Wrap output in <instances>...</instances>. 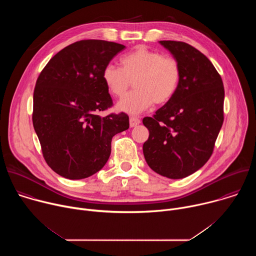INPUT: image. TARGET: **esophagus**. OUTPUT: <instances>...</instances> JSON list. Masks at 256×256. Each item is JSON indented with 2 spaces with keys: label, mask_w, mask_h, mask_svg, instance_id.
Masks as SVG:
<instances>
[{
  "label": "esophagus",
  "mask_w": 256,
  "mask_h": 256,
  "mask_svg": "<svg viewBox=\"0 0 256 256\" xmlns=\"http://www.w3.org/2000/svg\"><path fill=\"white\" fill-rule=\"evenodd\" d=\"M140 124V120L136 116H130V128H134Z\"/></svg>",
  "instance_id": "1"
}]
</instances>
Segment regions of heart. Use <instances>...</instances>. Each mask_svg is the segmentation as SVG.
I'll use <instances>...</instances> for the list:
<instances>
[{"label":"heart","mask_w":256,"mask_h":256,"mask_svg":"<svg viewBox=\"0 0 256 256\" xmlns=\"http://www.w3.org/2000/svg\"><path fill=\"white\" fill-rule=\"evenodd\" d=\"M122 68L109 64L102 70V80L116 97H122L134 81L132 92L126 95L118 104L120 112L138 114L155 102L165 104L176 94L181 68L173 56L152 50L144 46H136L120 60Z\"/></svg>","instance_id":"obj_1"}]
</instances>
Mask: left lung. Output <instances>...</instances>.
I'll return each mask as SVG.
<instances>
[{"mask_svg":"<svg viewBox=\"0 0 256 256\" xmlns=\"http://www.w3.org/2000/svg\"><path fill=\"white\" fill-rule=\"evenodd\" d=\"M179 62L181 80L174 97L144 118L149 138L142 152L150 168L170 179L202 168L212 154L224 122V85L210 60L182 42H159Z\"/></svg>","mask_w":256,"mask_h":256,"instance_id":"1","label":"left lung"}]
</instances>
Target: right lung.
<instances>
[{
  "label": "right lung",
  "instance_id": "1",
  "mask_svg": "<svg viewBox=\"0 0 256 256\" xmlns=\"http://www.w3.org/2000/svg\"><path fill=\"white\" fill-rule=\"evenodd\" d=\"M124 48L98 40L74 42L50 58L36 81L33 126L46 162L64 178L83 179L102 169L112 136L130 128L124 112L98 116L114 105L102 70Z\"/></svg>",
  "mask_w": 256,
  "mask_h": 256
}]
</instances>
